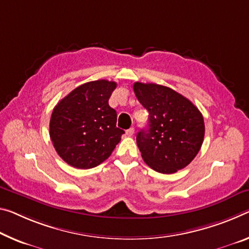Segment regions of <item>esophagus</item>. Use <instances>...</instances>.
Returning <instances> with one entry per match:
<instances>
[{
    "instance_id": "34e87169",
    "label": "esophagus",
    "mask_w": 249,
    "mask_h": 249,
    "mask_svg": "<svg viewBox=\"0 0 249 249\" xmlns=\"http://www.w3.org/2000/svg\"><path fill=\"white\" fill-rule=\"evenodd\" d=\"M134 131H135V129H134V127H131V128H128L127 131H126V135L127 136H133V134H134Z\"/></svg>"
}]
</instances>
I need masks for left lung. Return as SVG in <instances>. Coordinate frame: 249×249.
Returning <instances> with one entry per match:
<instances>
[{"mask_svg": "<svg viewBox=\"0 0 249 249\" xmlns=\"http://www.w3.org/2000/svg\"><path fill=\"white\" fill-rule=\"evenodd\" d=\"M133 89L149 114L148 128L136 136L145 163L163 174L186 167L204 141L202 113L186 97L166 86L136 82Z\"/></svg>", "mask_w": 249, "mask_h": 249, "instance_id": "8db88e82", "label": "left lung"}]
</instances>
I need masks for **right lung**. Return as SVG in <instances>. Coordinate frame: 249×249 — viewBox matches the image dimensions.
I'll return each instance as SVG.
<instances>
[{"label":"right lung","mask_w":249,"mask_h":249,"mask_svg":"<svg viewBox=\"0 0 249 249\" xmlns=\"http://www.w3.org/2000/svg\"><path fill=\"white\" fill-rule=\"evenodd\" d=\"M116 85L107 80L85 83L54 107L50 137L55 151L71 166L95 167L120 143L125 132L116 127V110L108 105Z\"/></svg>","instance_id":"add662e5"}]
</instances>
